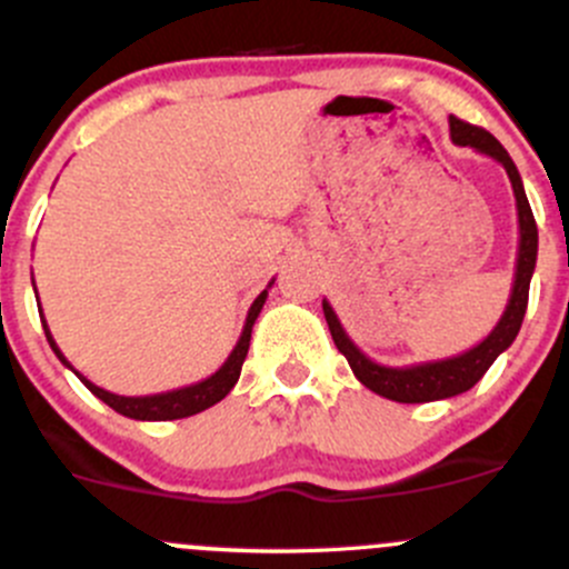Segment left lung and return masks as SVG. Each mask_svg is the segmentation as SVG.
I'll return each instance as SVG.
<instances>
[{
  "mask_svg": "<svg viewBox=\"0 0 569 569\" xmlns=\"http://www.w3.org/2000/svg\"><path fill=\"white\" fill-rule=\"evenodd\" d=\"M451 140L455 146H468L473 151L487 153L496 162L503 164L509 181H512L515 200H518V261H515V280L512 291H509V302L503 308L501 319L492 327L490 336L485 341L476 343L468 352L455 355V358L446 360H429V363H412V366H382L375 363L371 358H366L358 349V343L347 336L343 325L338 321L336 311L327 300H321L325 308L327 327H330V336L336 341L338 352L349 360V369L355 371L360 382H363L369 391L386 396L391 401H401V405H421V401H438V399H451V396L470 391L476 382L485 377V371L496 363V358L501 352H507L512 347V341L518 338L520 325H523L526 306H529V286L533 267H537V222H533L529 198H526L523 181H520L518 168H515L512 157L507 153V148L490 134V131L479 129V126H470L465 120L449 118Z\"/></svg>",
  "mask_w": 569,
  "mask_h": 569,
  "instance_id": "left-lung-1",
  "label": "left lung"
}]
</instances>
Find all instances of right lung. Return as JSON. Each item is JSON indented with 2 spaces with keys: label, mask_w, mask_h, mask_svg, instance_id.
Here are the masks:
<instances>
[{
  "label": "right lung",
  "mask_w": 569,
  "mask_h": 569,
  "mask_svg": "<svg viewBox=\"0 0 569 569\" xmlns=\"http://www.w3.org/2000/svg\"><path fill=\"white\" fill-rule=\"evenodd\" d=\"M272 283H274V280H272ZM272 283H269L267 289H272ZM267 289H263L261 295L256 297V302L250 306L248 319H244L242 336H239L237 347H233V352L228 355L226 363H222L220 369H217L211 377L194 382V386L176 388V391H164V393L118 396V393L104 391V388L93 386L88 377H82L77 369H73L71 363H68L66 355L60 352V347H57L54 338H51L46 319H43V330H46V338H49V347L54 349V355L60 358V363L68 366V369H71L73 375H77L79 380L84 382V388H88V391L93 396H99V399L104 401V405L112 407L114 412H120V416H126V418H134V421H176V418H187V416H194V412L209 410L211 405H217V401L226 399V396L231 393V388L237 386L239 375H242V363H244V358H248L252 325H256L258 313H261L263 302H267Z\"/></svg>",
  "instance_id": "right-lung-1"
}]
</instances>
